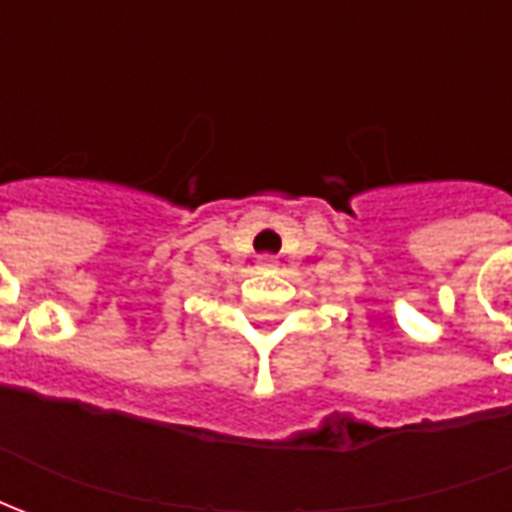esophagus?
I'll use <instances>...</instances> for the list:
<instances>
[{
    "mask_svg": "<svg viewBox=\"0 0 512 512\" xmlns=\"http://www.w3.org/2000/svg\"><path fill=\"white\" fill-rule=\"evenodd\" d=\"M259 264L261 267H275V264H278V259H275V256H270V253H264V256H259Z\"/></svg>",
    "mask_w": 512,
    "mask_h": 512,
    "instance_id": "1",
    "label": "esophagus"
}]
</instances>
